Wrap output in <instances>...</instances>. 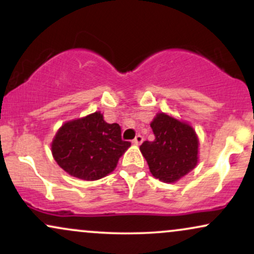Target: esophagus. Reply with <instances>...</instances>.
<instances>
[{"label":"esophagus","mask_w":254,"mask_h":254,"mask_svg":"<svg viewBox=\"0 0 254 254\" xmlns=\"http://www.w3.org/2000/svg\"><path fill=\"white\" fill-rule=\"evenodd\" d=\"M142 142H143V137H142L141 135H137L135 138H133L132 143L136 144V145H139V144L142 143Z\"/></svg>","instance_id":"34e87169"}]
</instances>
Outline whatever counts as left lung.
Returning <instances> with one entry per match:
<instances>
[{
	"mask_svg": "<svg viewBox=\"0 0 254 254\" xmlns=\"http://www.w3.org/2000/svg\"><path fill=\"white\" fill-rule=\"evenodd\" d=\"M155 139L144 141L139 149L154 177L173 183L197 165L198 138L189 124L159 113L150 124Z\"/></svg>",
	"mask_w": 254,
	"mask_h": 254,
	"instance_id": "left-lung-1",
	"label": "left lung"
}]
</instances>
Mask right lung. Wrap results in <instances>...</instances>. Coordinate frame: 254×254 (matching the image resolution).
<instances>
[{
  "mask_svg": "<svg viewBox=\"0 0 254 254\" xmlns=\"http://www.w3.org/2000/svg\"><path fill=\"white\" fill-rule=\"evenodd\" d=\"M130 144L122 139L119 124L106 123L95 112L62 125L52 142V155L70 176L98 180L115 170Z\"/></svg>",
  "mask_w": 254,
  "mask_h": 254,
  "instance_id": "add662e5",
  "label": "right lung"
}]
</instances>
